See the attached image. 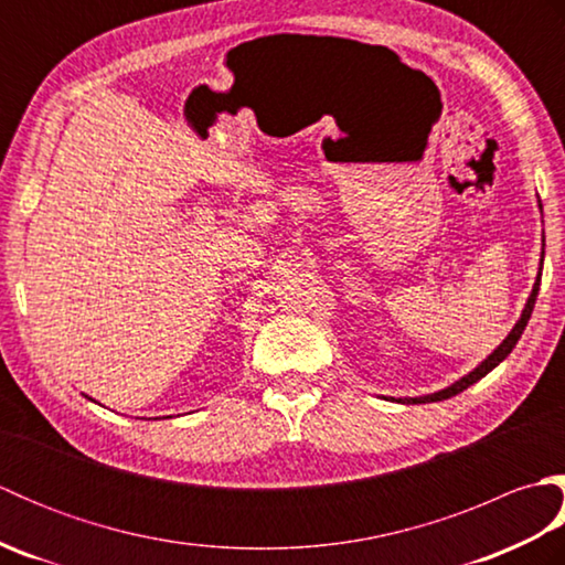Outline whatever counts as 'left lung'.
<instances>
[{"mask_svg": "<svg viewBox=\"0 0 565 565\" xmlns=\"http://www.w3.org/2000/svg\"><path fill=\"white\" fill-rule=\"evenodd\" d=\"M544 262V259H542ZM539 281H542V274L536 276V284H534V289H532V296H530V301H526V306H524V313H522V318L518 320V326L512 328V332L508 334V340L502 342L498 350L490 354L486 362L478 366V369H473L471 374L468 376H463L461 381H456L454 386H449V388H444V391H439V393H435V395H425V398H411V401H403V403H435V401H447V398H451V395H456V393H461V391H466L468 386H473L476 381H481L488 371H493L502 359H505L512 350H514V344H518V340L522 338V332H524V328H526V322H530V318H532V310H534V303H536V294H539Z\"/></svg>", "mask_w": 565, "mask_h": 565, "instance_id": "1", "label": "left lung"}]
</instances>
